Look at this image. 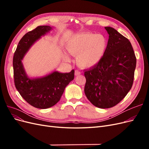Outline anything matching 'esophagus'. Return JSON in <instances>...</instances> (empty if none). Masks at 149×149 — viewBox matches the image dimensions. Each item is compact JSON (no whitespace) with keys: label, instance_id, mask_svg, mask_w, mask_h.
<instances>
[{"label":"esophagus","instance_id":"34e87169","mask_svg":"<svg viewBox=\"0 0 149 149\" xmlns=\"http://www.w3.org/2000/svg\"><path fill=\"white\" fill-rule=\"evenodd\" d=\"M81 74V72L79 71H78V70H75V71H74V74L76 75V76H78V75H79Z\"/></svg>","mask_w":149,"mask_h":149}]
</instances>
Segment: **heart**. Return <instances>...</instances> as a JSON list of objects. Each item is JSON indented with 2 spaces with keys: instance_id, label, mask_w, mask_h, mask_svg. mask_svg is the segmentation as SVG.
Listing matches in <instances>:
<instances>
[{
  "instance_id": "obj_1",
  "label": "heart",
  "mask_w": 149,
  "mask_h": 149,
  "mask_svg": "<svg viewBox=\"0 0 149 149\" xmlns=\"http://www.w3.org/2000/svg\"><path fill=\"white\" fill-rule=\"evenodd\" d=\"M108 42L102 34L82 33L75 34L66 45L70 55L77 57V64L84 68H91L100 63L106 53ZM64 58L70 60L65 54Z\"/></svg>"
}]
</instances>
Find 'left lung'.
<instances>
[{
    "label": "left lung",
    "instance_id": "obj_1",
    "mask_svg": "<svg viewBox=\"0 0 149 149\" xmlns=\"http://www.w3.org/2000/svg\"><path fill=\"white\" fill-rule=\"evenodd\" d=\"M106 53L99 63L84 72V93L94 106L106 109L127 95L133 84L136 58L129 40L111 26Z\"/></svg>",
    "mask_w": 149,
    "mask_h": 149
}]
</instances>
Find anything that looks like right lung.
Masks as SVG:
<instances>
[{
    "label": "right lung",
    "mask_w": 149,
    "mask_h": 149,
    "mask_svg": "<svg viewBox=\"0 0 149 149\" xmlns=\"http://www.w3.org/2000/svg\"><path fill=\"white\" fill-rule=\"evenodd\" d=\"M54 26H38L26 33L18 44L13 58L14 83L22 97L32 106L47 109L60 100L65 88L74 79V71L60 73L53 71L38 77H30L26 73L22 60L26 53L38 40L53 30Z\"/></svg>",
    "instance_id": "obj_1"
}]
</instances>
